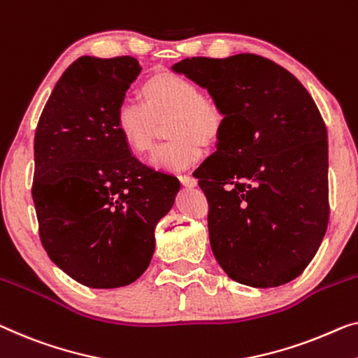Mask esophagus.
Here are the masks:
<instances>
[{
  "mask_svg": "<svg viewBox=\"0 0 358 358\" xmlns=\"http://www.w3.org/2000/svg\"><path fill=\"white\" fill-rule=\"evenodd\" d=\"M178 180H180L181 185L189 186V188H193V186L197 185V180L194 177H191V175H180Z\"/></svg>",
  "mask_w": 358,
  "mask_h": 358,
  "instance_id": "esophagus-1",
  "label": "esophagus"
}]
</instances>
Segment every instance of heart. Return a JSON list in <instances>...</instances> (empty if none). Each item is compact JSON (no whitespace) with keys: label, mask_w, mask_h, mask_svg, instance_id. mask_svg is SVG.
Masks as SVG:
<instances>
[{"label":"heart","mask_w":358,"mask_h":358,"mask_svg":"<svg viewBox=\"0 0 358 358\" xmlns=\"http://www.w3.org/2000/svg\"><path fill=\"white\" fill-rule=\"evenodd\" d=\"M143 101L124 96L115 109V127L125 145L138 154L152 145L156 119L172 115L169 135L149 156V164L161 170H183L202 157L201 140L209 141L222 124L220 109L202 96L201 88L177 73H161L145 85Z\"/></svg>","instance_id":"1"}]
</instances>
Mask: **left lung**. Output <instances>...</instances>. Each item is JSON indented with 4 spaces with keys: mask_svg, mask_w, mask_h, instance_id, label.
Masks as SVG:
<instances>
[{
    "mask_svg": "<svg viewBox=\"0 0 358 358\" xmlns=\"http://www.w3.org/2000/svg\"><path fill=\"white\" fill-rule=\"evenodd\" d=\"M223 114L217 152L194 175L209 202L217 262L231 280L276 287L307 268L329 220L328 133L302 83L257 55L173 66Z\"/></svg>",
    "mask_w": 358,
    "mask_h": 358,
    "instance_id": "1",
    "label": "left lung"
}]
</instances>
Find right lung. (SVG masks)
Returning a JSON list of instances; mask_svg holds the SVG:
<instances>
[{"label":"right lung","instance_id":"obj_1","mask_svg":"<svg viewBox=\"0 0 358 358\" xmlns=\"http://www.w3.org/2000/svg\"><path fill=\"white\" fill-rule=\"evenodd\" d=\"M141 72L136 57L82 56L67 67L35 131L31 197L40 241L88 287L127 286L145 273L157 222L180 181L131 156L115 109Z\"/></svg>","mask_w":358,"mask_h":358}]
</instances>
